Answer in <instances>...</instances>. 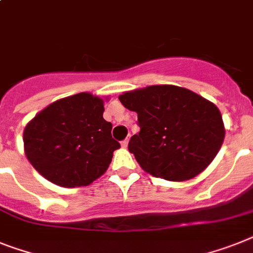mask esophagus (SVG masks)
I'll use <instances>...</instances> for the list:
<instances>
[{
  "instance_id": "esophagus-1",
  "label": "esophagus",
  "mask_w": 253,
  "mask_h": 253,
  "mask_svg": "<svg viewBox=\"0 0 253 253\" xmlns=\"http://www.w3.org/2000/svg\"><path fill=\"white\" fill-rule=\"evenodd\" d=\"M128 143H129V139H128V138L124 139V141L122 142V147H124V149H126V147H128Z\"/></svg>"
}]
</instances>
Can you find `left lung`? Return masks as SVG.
<instances>
[{
    "mask_svg": "<svg viewBox=\"0 0 253 253\" xmlns=\"http://www.w3.org/2000/svg\"><path fill=\"white\" fill-rule=\"evenodd\" d=\"M119 99L138 115L141 130L128 149L145 172L168 181L197 177L220 151L225 126L220 110L186 87L151 86L125 91Z\"/></svg>",
    "mask_w": 253,
    "mask_h": 253,
    "instance_id": "left-lung-1",
    "label": "left lung"
}]
</instances>
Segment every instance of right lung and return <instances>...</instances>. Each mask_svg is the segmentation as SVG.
Returning a JSON list of instances; mask_svg holds the SVG:
<instances>
[{"instance_id": "1", "label": "right lung", "mask_w": 253, "mask_h": 253, "mask_svg": "<svg viewBox=\"0 0 253 253\" xmlns=\"http://www.w3.org/2000/svg\"><path fill=\"white\" fill-rule=\"evenodd\" d=\"M103 104L91 93L75 94L49 104L26 125L24 154L41 176L58 186L80 187L107 170L120 143L103 119Z\"/></svg>"}]
</instances>
